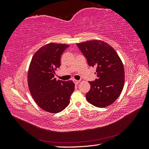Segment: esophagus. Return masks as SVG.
Here are the masks:
<instances>
[{"instance_id": "obj_1", "label": "esophagus", "mask_w": 149, "mask_h": 149, "mask_svg": "<svg viewBox=\"0 0 149 149\" xmlns=\"http://www.w3.org/2000/svg\"><path fill=\"white\" fill-rule=\"evenodd\" d=\"M73 82L75 84H79V83L80 82L79 80H76V79H73Z\"/></svg>"}]
</instances>
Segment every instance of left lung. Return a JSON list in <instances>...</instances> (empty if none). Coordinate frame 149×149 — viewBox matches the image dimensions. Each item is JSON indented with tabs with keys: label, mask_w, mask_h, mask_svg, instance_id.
<instances>
[{
	"label": "left lung",
	"mask_w": 149,
	"mask_h": 149,
	"mask_svg": "<svg viewBox=\"0 0 149 149\" xmlns=\"http://www.w3.org/2000/svg\"><path fill=\"white\" fill-rule=\"evenodd\" d=\"M89 66H96L97 77L89 81L91 88L86 94L88 102L97 107L113 103L120 94L124 84V66L114 49L101 40L77 43Z\"/></svg>",
	"instance_id": "obj_1"
}]
</instances>
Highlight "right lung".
I'll use <instances>...</instances> for the list:
<instances>
[{
    "label": "right lung",
    "mask_w": 149,
    "mask_h": 149,
    "mask_svg": "<svg viewBox=\"0 0 149 149\" xmlns=\"http://www.w3.org/2000/svg\"><path fill=\"white\" fill-rule=\"evenodd\" d=\"M68 45L51 43L35 53L28 71V85L35 102L44 111L58 113L70 104L74 89L72 81L55 78V71L61 65L62 53Z\"/></svg>",
    "instance_id": "obj_1"
}]
</instances>
